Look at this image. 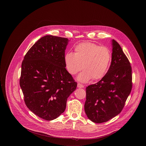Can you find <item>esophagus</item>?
I'll return each mask as SVG.
<instances>
[{"mask_svg": "<svg viewBox=\"0 0 146 146\" xmlns=\"http://www.w3.org/2000/svg\"><path fill=\"white\" fill-rule=\"evenodd\" d=\"M77 86H78V88H83L84 87V86L83 85L80 83L78 84Z\"/></svg>", "mask_w": 146, "mask_h": 146, "instance_id": "obj_1", "label": "esophagus"}]
</instances>
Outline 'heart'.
I'll list each match as a JSON object with an SVG mask.
<instances>
[{
	"label": "heart",
	"mask_w": 146,
	"mask_h": 146,
	"mask_svg": "<svg viewBox=\"0 0 146 146\" xmlns=\"http://www.w3.org/2000/svg\"><path fill=\"white\" fill-rule=\"evenodd\" d=\"M75 52H67L64 57L66 70L72 76L84 70L78 80L86 82L104 77L111 60V51L106 46L92 42H83L75 48Z\"/></svg>",
	"instance_id": "obj_1"
}]
</instances>
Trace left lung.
I'll return each instance as SVG.
<instances>
[{
	"instance_id": "8db88e82",
	"label": "left lung",
	"mask_w": 146,
	"mask_h": 146,
	"mask_svg": "<svg viewBox=\"0 0 146 146\" xmlns=\"http://www.w3.org/2000/svg\"><path fill=\"white\" fill-rule=\"evenodd\" d=\"M110 67L101 80L86 88L85 113L96 123L106 122L123 109L132 89V70L120 45L112 40Z\"/></svg>"
}]
</instances>
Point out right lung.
<instances>
[{"mask_svg":"<svg viewBox=\"0 0 146 146\" xmlns=\"http://www.w3.org/2000/svg\"><path fill=\"white\" fill-rule=\"evenodd\" d=\"M66 38L47 35L39 39L24 57L20 85L28 109L52 120L64 112L68 97L77 83L66 69Z\"/></svg>","mask_w":146,"mask_h":146,"instance_id":"add662e5","label":"right lung"}]
</instances>
